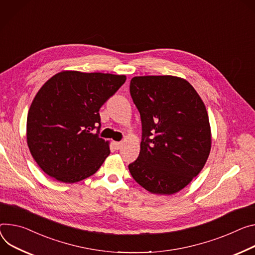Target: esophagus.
<instances>
[{
  "mask_svg": "<svg viewBox=\"0 0 255 255\" xmlns=\"http://www.w3.org/2000/svg\"><path fill=\"white\" fill-rule=\"evenodd\" d=\"M122 142H114V146H115V148L116 149H120L121 148V146H122Z\"/></svg>",
  "mask_w": 255,
  "mask_h": 255,
  "instance_id": "esophagus-1",
  "label": "esophagus"
}]
</instances>
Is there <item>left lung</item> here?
<instances>
[{
	"label": "left lung",
	"instance_id": "8db88e82",
	"mask_svg": "<svg viewBox=\"0 0 255 255\" xmlns=\"http://www.w3.org/2000/svg\"><path fill=\"white\" fill-rule=\"evenodd\" d=\"M130 95L140 114L142 138L129 171L153 194L177 193L200 173L211 152L205 106L187 80L171 75L133 77Z\"/></svg>",
	"mask_w": 255,
	"mask_h": 255
}]
</instances>
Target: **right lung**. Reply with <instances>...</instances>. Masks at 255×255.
Here are the masks:
<instances>
[{
    "mask_svg": "<svg viewBox=\"0 0 255 255\" xmlns=\"http://www.w3.org/2000/svg\"><path fill=\"white\" fill-rule=\"evenodd\" d=\"M125 81V75L62 71L40 87L28 111L26 137L45 174L76 183L101 168L110 142L91 131L99 133L101 107Z\"/></svg>",
    "mask_w": 255,
    "mask_h": 255,
    "instance_id": "1",
    "label": "right lung"
}]
</instances>
